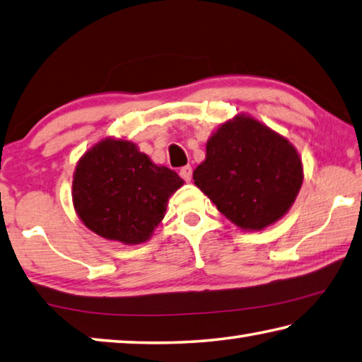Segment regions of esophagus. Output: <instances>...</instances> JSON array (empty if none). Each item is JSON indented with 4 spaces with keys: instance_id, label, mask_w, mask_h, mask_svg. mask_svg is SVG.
Here are the masks:
<instances>
[{
    "instance_id": "esophagus-1",
    "label": "esophagus",
    "mask_w": 362,
    "mask_h": 362,
    "mask_svg": "<svg viewBox=\"0 0 362 362\" xmlns=\"http://www.w3.org/2000/svg\"><path fill=\"white\" fill-rule=\"evenodd\" d=\"M180 176L182 177V180H185L186 182H189L192 180V167L191 165H186V167H182L181 170H180Z\"/></svg>"
}]
</instances>
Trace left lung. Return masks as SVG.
<instances>
[{"mask_svg":"<svg viewBox=\"0 0 362 362\" xmlns=\"http://www.w3.org/2000/svg\"><path fill=\"white\" fill-rule=\"evenodd\" d=\"M303 181L293 144L238 114L213 133L194 182L218 210L245 230H262L289 211Z\"/></svg>","mask_w":362,"mask_h":362,"instance_id":"obj_1","label":"left lung"}]
</instances>
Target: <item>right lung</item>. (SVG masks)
<instances>
[{"label": "right lung", "mask_w": 362, "mask_h": 362, "mask_svg": "<svg viewBox=\"0 0 362 362\" xmlns=\"http://www.w3.org/2000/svg\"><path fill=\"white\" fill-rule=\"evenodd\" d=\"M176 171L156 165L127 139L105 138L79 158L73 205L88 229L124 245L144 243L167 202L182 186Z\"/></svg>", "instance_id": "add662e5"}]
</instances>
